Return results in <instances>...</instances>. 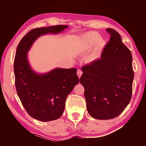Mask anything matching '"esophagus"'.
<instances>
[{"instance_id":"1","label":"esophagus","mask_w":146,"mask_h":146,"mask_svg":"<svg viewBox=\"0 0 146 146\" xmlns=\"http://www.w3.org/2000/svg\"><path fill=\"white\" fill-rule=\"evenodd\" d=\"M77 73V75L78 76V78H80L81 75H82V70H80V69H78V70H77V73Z\"/></svg>"}]
</instances>
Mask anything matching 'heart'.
I'll list each match as a JSON object with an SVG mask.
<instances>
[{"mask_svg": "<svg viewBox=\"0 0 146 146\" xmlns=\"http://www.w3.org/2000/svg\"><path fill=\"white\" fill-rule=\"evenodd\" d=\"M100 38V35L97 32H88L84 36V41L86 47L88 48H90L97 42V51H98L104 45V40Z\"/></svg>", "mask_w": 146, "mask_h": 146, "instance_id": "obj_1", "label": "heart"}]
</instances>
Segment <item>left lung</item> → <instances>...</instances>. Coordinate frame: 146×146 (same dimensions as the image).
<instances>
[{"label":"left lung","instance_id":"left-lung-1","mask_svg":"<svg viewBox=\"0 0 146 146\" xmlns=\"http://www.w3.org/2000/svg\"><path fill=\"white\" fill-rule=\"evenodd\" d=\"M106 31L111 37L100 58L83 66L80 78L89 114L99 120L114 118L125 110L131 98L134 78L129 49L117 31Z\"/></svg>","mask_w":146,"mask_h":146}]
</instances>
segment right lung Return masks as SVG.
I'll use <instances>...</instances> for the list:
<instances>
[{
  "mask_svg": "<svg viewBox=\"0 0 146 146\" xmlns=\"http://www.w3.org/2000/svg\"><path fill=\"white\" fill-rule=\"evenodd\" d=\"M68 28L57 25L32 29L21 39L16 50L14 74L17 95L28 114L42 122L61 117L66 98L79 79L76 68H55L46 73L35 72L29 64L28 53L39 36L58 34Z\"/></svg>",
  "mask_w": 146,
  "mask_h": 146,
  "instance_id": "obj_1",
  "label": "right lung"
}]
</instances>
